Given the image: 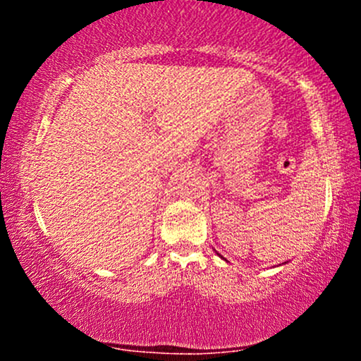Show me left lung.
I'll list each match as a JSON object with an SVG mask.
<instances>
[{
    "mask_svg": "<svg viewBox=\"0 0 361 361\" xmlns=\"http://www.w3.org/2000/svg\"><path fill=\"white\" fill-rule=\"evenodd\" d=\"M219 256H221V255H219ZM221 258H222V256H221Z\"/></svg>",
    "mask_w": 361,
    "mask_h": 361,
    "instance_id": "8db88e82",
    "label": "left lung"
}]
</instances>
